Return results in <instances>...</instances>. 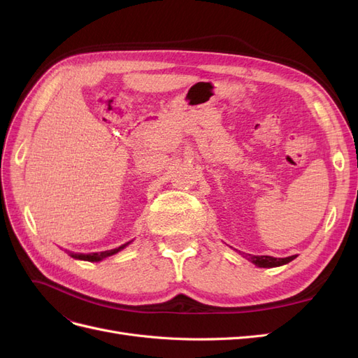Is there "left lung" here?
<instances>
[{"mask_svg": "<svg viewBox=\"0 0 358 358\" xmlns=\"http://www.w3.org/2000/svg\"><path fill=\"white\" fill-rule=\"evenodd\" d=\"M296 258V255H291V257H285V258H275V257H270V255H249L248 259L249 262H252L255 266L258 267H278V266H282L287 264L292 259Z\"/></svg>", "mask_w": 358, "mask_h": 358, "instance_id": "8db88e82", "label": "left lung"}]
</instances>
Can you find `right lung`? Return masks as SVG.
Segmentation results:
<instances>
[{"mask_svg":"<svg viewBox=\"0 0 358 358\" xmlns=\"http://www.w3.org/2000/svg\"><path fill=\"white\" fill-rule=\"evenodd\" d=\"M131 242H127L125 245L110 249V251H103V252H91V254H70L73 258L76 259H83V262H101V259L110 257L113 254H117L121 249H124L125 246H128Z\"/></svg>","mask_w":358,"mask_h":358,"instance_id":"add662e5","label":"right lung"}]
</instances>
